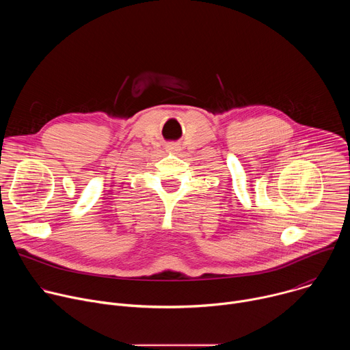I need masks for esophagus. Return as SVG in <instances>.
Masks as SVG:
<instances>
[{
	"label": "esophagus",
	"instance_id": "esophagus-1",
	"mask_svg": "<svg viewBox=\"0 0 350 350\" xmlns=\"http://www.w3.org/2000/svg\"><path fill=\"white\" fill-rule=\"evenodd\" d=\"M178 149H180V148H178L177 145H174V144H169V145H166V151H167V152H172V154H173V152H177Z\"/></svg>",
	"mask_w": 350,
	"mask_h": 350
}]
</instances>
